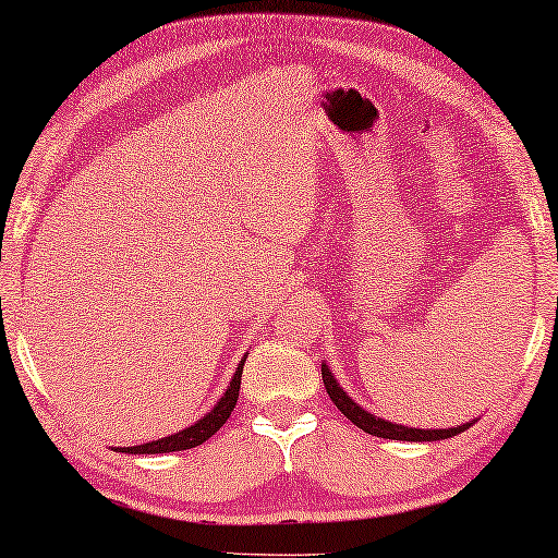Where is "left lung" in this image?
<instances>
[{
  "label": "left lung",
  "mask_w": 558,
  "mask_h": 558,
  "mask_svg": "<svg viewBox=\"0 0 558 558\" xmlns=\"http://www.w3.org/2000/svg\"><path fill=\"white\" fill-rule=\"evenodd\" d=\"M323 380H325V388H327V393H330L335 407H338L342 414H345L350 422L357 426V429L368 432V434H373V437L399 439V441H437V439L457 437V434H462L464 429H470L472 426V422H468V424L454 426V429H411V426L386 422V418L368 414L361 403H355L353 399H350V396L340 388L338 380H335L332 371L327 368V365H323Z\"/></svg>",
  "instance_id": "1"
}]
</instances>
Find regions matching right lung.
Instances as JSON below:
<instances>
[{"label":"right lung","instance_id":"obj_1","mask_svg":"<svg viewBox=\"0 0 558 558\" xmlns=\"http://www.w3.org/2000/svg\"><path fill=\"white\" fill-rule=\"evenodd\" d=\"M243 363H246V355L241 357L239 368H235L231 386L226 388V393L220 396L216 407H213L208 414L203 418H197L195 424H190L187 429H182L178 434H170V437L147 441V445L140 447H121L117 452H126V454H165V452H182V449H193L197 445H203L205 439H210L220 426L228 422L231 411L235 409V401H239V388H241V373H243Z\"/></svg>","mask_w":558,"mask_h":558}]
</instances>
